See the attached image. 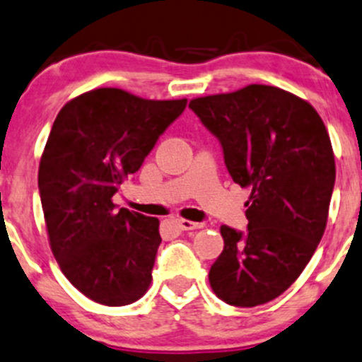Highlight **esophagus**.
<instances>
[{"label": "esophagus", "mask_w": 362, "mask_h": 362, "mask_svg": "<svg viewBox=\"0 0 362 362\" xmlns=\"http://www.w3.org/2000/svg\"><path fill=\"white\" fill-rule=\"evenodd\" d=\"M177 226L181 230H199L202 228V223H195V221H189V219H177Z\"/></svg>", "instance_id": "34e87169"}]
</instances>
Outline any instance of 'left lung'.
I'll return each mask as SVG.
<instances>
[{"mask_svg": "<svg viewBox=\"0 0 362 362\" xmlns=\"http://www.w3.org/2000/svg\"><path fill=\"white\" fill-rule=\"evenodd\" d=\"M189 107L221 143L232 180L251 189L247 232L221 226L225 247L209 282L233 307L263 305L300 277L326 230L337 176L329 134L312 104L270 85Z\"/></svg>", "mask_w": 362, "mask_h": 362, "instance_id": "1", "label": "left lung"}]
</instances>
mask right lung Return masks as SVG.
Instances as JSON below:
<instances>
[{
	"mask_svg": "<svg viewBox=\"0 0 362 362\" xmlns=\"http://www.w3.org/2000/svg\"><path fill=\"white\" fill-rule=\"evenodd\" d=\"M185 107L186 99L106 87L71 99L52 125L38 170L48 242L62 274L95 303L122 307L150 288L160 221L117 211L113 195Z\"/></svg>",
	"mask_w": 362,
	"mask_h": 362,
	"instance_id": "1",
	"label": "right lung"
}]
</instances>
